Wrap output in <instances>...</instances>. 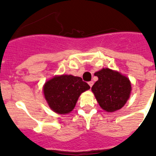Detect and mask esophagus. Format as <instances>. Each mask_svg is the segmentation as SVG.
<instances>
[{
  "label": "esophagus",
  "instance_id": "34e87169",
  "mask_svg": "<svg viewBox=\"0 0 156 156\" xmlns=\"http://www.w3.org/2000/svg\"><path fill=\"white\" fill-rule=\"evenodd\" d=\"M88 84L90 85V87H91L93 86V84H94V82H93V81H90V82H88Z\"/></svg>",
  "mask_w": 156,
  "mask_h": 156
}]
</instances>
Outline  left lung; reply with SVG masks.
Masks as SVG:
<instances>
[{
	"instance_id": "8db88e82",
	"label": "left lung",
	"mask_w": 156,
	"mask_h": 156,
	"mask_svg": "<svg viewBox=\"0 0 156 156\" xmlns=\"http://www.w3.org/2000/svg\"><path fill=\"white\" fill-rule=\"evenodd\" d=\"M98 77L91 87L101 108L108 112L122 108L129 99L131 83L127 77L108 68L102 69L94 73Z\"/></svg>"
}]
</instances>
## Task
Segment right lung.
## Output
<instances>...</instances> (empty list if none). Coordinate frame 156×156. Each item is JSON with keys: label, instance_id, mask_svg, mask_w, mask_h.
Returning <instances> with one entry per match:
<instances>
[{"label": "right lung", "instance_id": "obj_1", "mask_svg": "<svg viewBox=\"0 0 156 156\" xmlns=\"http://www.w3.org/2000/svg\"><path fill=\"white\" fill-rule=\"evenodd\" d=\"M90 88L80 77L62 75L55 76L47 81L43 90L51 110L65 115L73 111L81 94Z\"/></svg>", "mask_w": 156, "mask_h": 156}]
</instances>
